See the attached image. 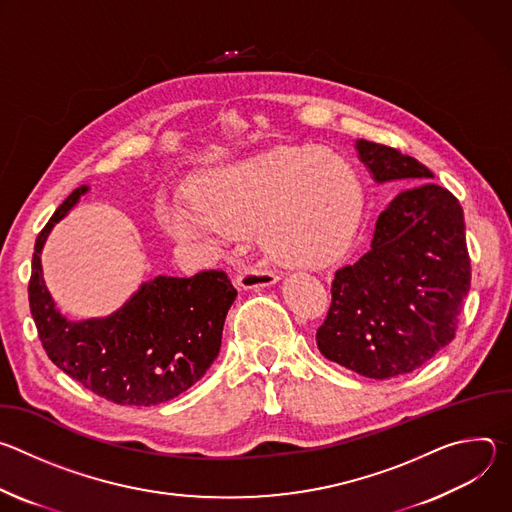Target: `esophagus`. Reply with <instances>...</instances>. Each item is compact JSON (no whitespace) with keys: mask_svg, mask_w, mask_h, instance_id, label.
I'll return each mask as SVG.
<instances>
[{"mask_svg":"<svg viewBox=\"0 0 512 512\" xmlns=\"http://www.w3.org/2000/svg\"><path fill=\"white\" fill-rule=\"evenodd\" d=\"M235 283L241 289H253V287H269L279 283V275L271 271H257V269H241L235 275Z\"/></svg>","mask_w":512,"mask_h":512,"instance_id":"34e87169","label":"esophagus"}]
</instances>
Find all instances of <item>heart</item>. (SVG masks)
Returning <instances> with one entry per match:
<instances>
[{"mask_svg":"<svg viewBox=\"0 0 512 512\" xmlns=\"http://www.w3.org/2000/svg\"><path fill=\"white\" fill-rule=\"evenodd\" d=\"M190 214L166 208L162 229L198 241L255 227L259 247L281 265L314 267L350 241L360 208L352 166L308 145H277L206 174L188 198Z\"/></svg>","mask_w":512,"mask_h":512,"instance_id":"heart-1","label":"heart"}]
</instances>
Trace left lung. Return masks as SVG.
Instances as JSON below:
<instances>
[{"mask_svg": "<svg viewBox=\"0 0 512 512\" xmlns=\"http://www.w3.org/2000/svg\"><path fill=\"white\" fill-rule=\"evenodd\" d=\"M354 150L375 184H421L381 210L371 247L336 271L316 342L340 367L391 379L454 340L470 291L464 210L450 190L427 182L433 174L415 158L367 139Z\"/></svg>", "mask_w": 512, "mask_h": 512, "instance_id": "obj_1", "label": "left lung"}]
</instances>
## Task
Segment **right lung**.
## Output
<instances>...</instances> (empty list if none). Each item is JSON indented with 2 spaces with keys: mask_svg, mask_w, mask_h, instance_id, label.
<instances>
[{
  "mask_svg": "<svg viewBox=\"0 0 512 512\" xmlns=\"http://www.w3.org/2000/svg\"><path fill=\"white\" fill-rule=\"evenodd\" d=\"M91 188L72 192L36 239L28 285L30 312L48 358L68 377L117 405L152 407L190 389L221 350L237 289L223 271L143 281L113 314L68 320L42 273V249Z\"/></svg>",
  "mask_w": 512,
  "mask_h": 512,
  "instance_id": "1",
  "label": "right lung"
}]
</instances>
